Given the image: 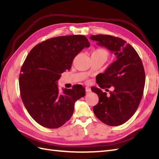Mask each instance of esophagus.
<instances>
[{"mask_svg":"<svg viewBox=\"0 0 159 159\" xmlns=\"http://www.w3.org/2000/svg\"><path fill=\"white\" fill-rule=\"evenodd\" d=\"M85 90H86V93H90V92L91 91V88L89 87H85Z\"/></svg>","mask_w":159,"mask_h":159,"instance_id":"1","label":"esophagus"}]
</instances>
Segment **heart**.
<instances>
[{"instance_id":"heart-1","label":"heart","mask_w":159,"mask_h":159,"mask_svg":"<svg viewBox=\"0 0 159 159\" xmlns=\"http://www.w3.org/2000/svg\"><path fill=\"white\" fill-rule=\"evenodd\" d=\"M92 55L106 59L107 56V52L103 48H97V50L93 52Z\"/></svg>"}]
</instances>
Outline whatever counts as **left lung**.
Listing matches in <instances>:
<instances>
[{
  "label": "left lung",
  "instance_id": "1",
  "mask_svg": "<svg viewBox=\"0 0 159 159\" xmlns=\"http://www.w3.org/2000/svg\"><path fill=\"white\" fill-rule=\"evenodd\" d=\"M97 46L106 48L116 56V60L96 77L100 88L92 87L99 97L93 112L99 120L111 126L124 124L136 112L143 95L145 72L142 60L131 45L109 35H91ZM114 87L107 95L102 89ZM108 89H106V91Z\"/></svg>",
  "mask_w": 159,
  "mask_h": 159
}]
</instances>
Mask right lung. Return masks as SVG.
I'll list each match as a JSON object with an SVG mask.
<instances>
[{
  "label": "right lung",
  "mask_w": 159,
  "mask_h": 159,
  "mask_svg": "<svg viewBox=\"0 0 159 159\" xmlns=\"http://www.w3.org/2000/svg\"><path fill=\"white\" fill-rule=\"evenodd\" d=\"M89 46L83 35L59 36L36 45L27 55L19 75L20 94L28 113L39 125L55 129L70 119L85 89L77 84L60 93L57 80L70 70L75 56Z\"/></svg>",
  "instance_id": "add662e5"
}]
</instances>
